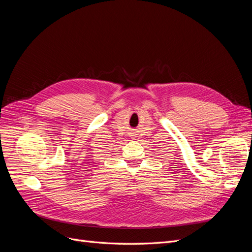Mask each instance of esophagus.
Masks as SVG:
<instances>
[{
    "label": "esophagus",
    "instance_id": "34e87169",
    "mask_svg": "<svg viewBox=\"0 0 252 252\" xmlns=\"http://www.w3.org/2000/svg\"><path fill=\"white\" fill-rule=\"evenodd\" d=\"M132 134H134V133H132Z\"/></svg>",
    "mask_w": 252,
    "mask_h": 252
}]
</instances>
